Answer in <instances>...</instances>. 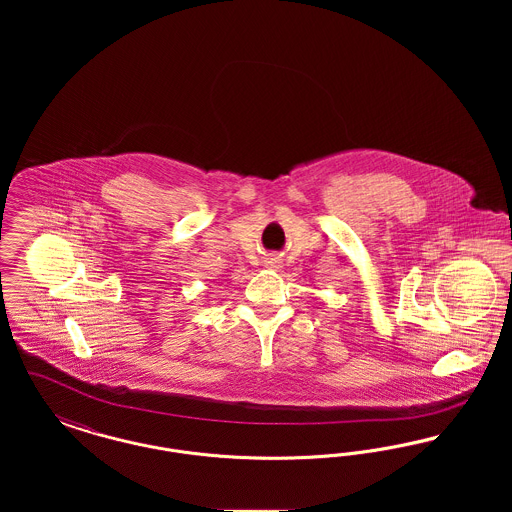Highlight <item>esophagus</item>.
Returning a JSON list of instances; mask_svg holds the SVG:
<instances>
[{"label":"esophagus","instance_id":"34e87169","mask_svg":"<svg viewBox=\"0 0 512 512\" xmlns=\"http://www.w3.org/2000/svg\"><path fill=\"white\" fill-rule=\"evenodd\" d=\"M278 263H280V261H278L276 257H270V259H267L268 267H278Z\"/></svg>","mask_w":512,"mask_h":512}]
</instances>
